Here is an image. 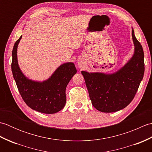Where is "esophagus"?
<instances>
[{"label":"esophagus","instance_id":"obj_1","mask_svg":"<svg viewBox=\"0 0 152 152\" xmlns=\"http://www.w3.org/2000/svg\"><path fill=\"white\" fill-rule=\"evenodd\" d=\"M78 66H79L80 68H81V67H82V64L81 63H78Z\"/></svg>","mask_w":152,"mask_h":152}]
</instances>
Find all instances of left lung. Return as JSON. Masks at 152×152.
I'll return each instance as SVG.
<instances>
[{
	"instance_id": "8db88e82",
	"label": "left lung",
	"mask_w": 152,
	"mask_h": 152,
	"mask_svg": "<svg viewBox=\"0 0 152 152\" xmlns=\"http://www.w3.org/2000/svg\"><path fill=\"white\" fill-rule=\"evenodd\" d=\"M133 57L124 66L112 74L82 71L89 98L94 107L102 112H114L130 104L144 74V55L140 43L134 36Z\"/></svg>"
}]
</instances>
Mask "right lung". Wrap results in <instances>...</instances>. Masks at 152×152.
I'll list each match as a JSON object with an SVG mask.
<instances>
[{"instance_id": "right-lung-1", "label": "right lung", "mask_w": 152, "mask_h": 152, "mask_svg": "<svg viewBox=\"0 0 152 152\" xmlns=\"http://www.w3.org/2000/svg\"><path fill=\"white\" fill-rule=\"evenodd\" d=\"M21 37L15 42L12 50V71L22 99L28 106L44 114H55L65 105L66 88L77 72L72 62L63 63L49 78L42 82L28 79L19 66L17 51Z\"/></svg>"}]
</instances>
